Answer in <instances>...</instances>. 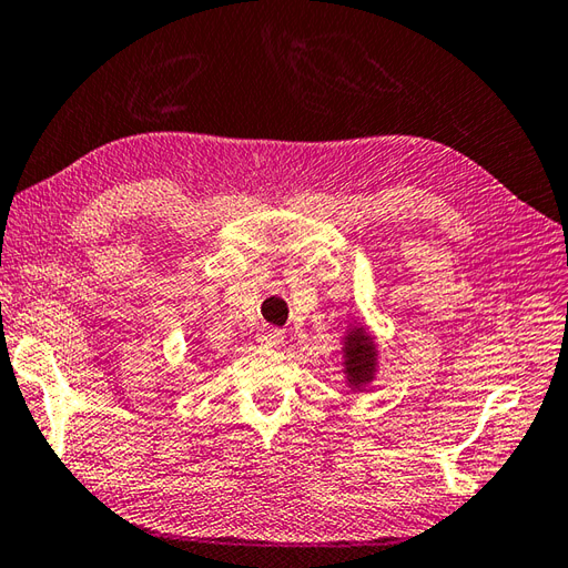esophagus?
I'll return each mask as SVG.
<instances>
[{
  "instance_id": "esophagus-1",
  "label": "esophagus",
  "mask_w": 568,
  "mask_h": 568,
  "mask_svg": "<svg viewBox=\"0 0 568 568\" xmlns=\"http://www.w3.org/2000/svg\"><path fill=\"white\" fill-rule=\"evenodd\" d=\"M283 339H285V334L281 329H275V327H261L258 329V344L261 346L275 348V346L283 344Z\"/></svg>"
}]
</instances>
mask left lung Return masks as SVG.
Masks as SVG:
<instances>
[{
    "label": "left lung",
    "mask_w": 568,
    "mask_h": 568,
    "mask_svg": "<svg viewBox=\"0 0 568 568\" xmlns=\"http://www.w3.org/2000/svg\"><path fill=\"white\" fill-rule=\"evenodd\" d=\"M378 342L364 324V320H354L348 324L342 339V368L346 378V388L361 393L378 376Z\"/></svg>",
    "instance_id": "left-lung-1"
}]
</instances>
